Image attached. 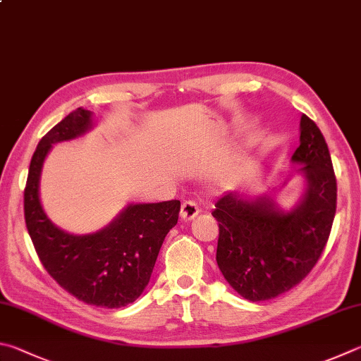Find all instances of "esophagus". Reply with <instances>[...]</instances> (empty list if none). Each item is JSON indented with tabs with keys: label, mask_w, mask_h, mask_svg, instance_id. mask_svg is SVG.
I'll return each mask as SVG.
<instances>
[{
	"label": "esophagus",
	"mask_w": 361,
	"mask_h": 361,
	"mask_svg": "<svg viewBox=\"0 0 361 361\" xmlns=\"http://www.w3.org/2000/svg\"><path fill=\"white\" fill-rule=\"evenodd\" d=\"M199 212H200V209H199L197 203L192 202V200H186V202H183V205H181L180 218L183 221H191L199 214Z\"/></svg>",
	"instance_id": "34e87169"
}]
</instances>
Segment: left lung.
<instances>
[{"label":"left lung","instance_id":"obj_1","mask_svg":"<svg viewBox=\"0 0 361 361\" xmlns=\"http://www.w3.org/2000/svg\"><path fill=\"white\" fill-rule=\"evenodd\" d=\"M292 162L305 176L301 200L284 212L271 195L227 192L214 203L219 224L216 262L235 292L265 301L301 283L322 254L336 213V176L329 147L311 118L301 115Z\"/></svg>","mask_w":361,"mask_h":361}]
</instances>
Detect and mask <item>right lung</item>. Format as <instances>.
I'll return each mask as SVG.
<instances>
[{"instance_id":"add662e5","label":"right lung","mask_w":361,"mask_h":361,"mask_svg":"<svg viewBox=\"0 0 361 361\" xmlns=\"http://www.w3.org/2000/svg\"><path fill=\"white\" fill-rule=\"evenodd\" d=\"M93 128V114L78 107L45 134L31 158L25 186V222L39 260L64 290L83 303L121 307L140 297L159 249L176 226L180 200L130 203L102 231L74 235L58 228L42 209L39 180L54 143Z\"/></svg>"}]
</instances>
